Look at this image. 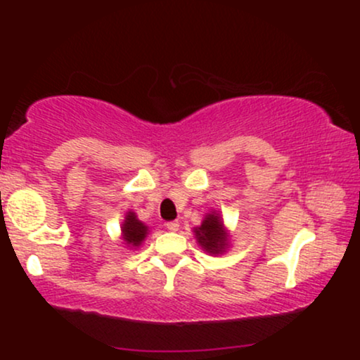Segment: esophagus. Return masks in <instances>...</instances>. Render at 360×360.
<instances>
[{"label": "esophagus", "instance_id": "34e87169", "mask_svg": "<svg viewBox=\"0 0 360 360\" xmlns=\"http://www.w3.org/2000/svg\"><path fill=\"white\" fill-rule=\"evenodd\" d=\"M167 230H171V232H177V230H179V221L177 220H174V221H167Z\"/></svg>", "mask_w": 360, "mask_h": 360}]
</instances>
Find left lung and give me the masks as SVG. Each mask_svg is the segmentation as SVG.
<instances>
[{
	"instance_id": "obj_1",
	"label": "left lung",
	"mask_w": 360,
	"mask_h": 360,
	"mask_svg": "<svg viewBox=\"0 0 360 360\" xmlns=\"http://www.w3.org/2000/svg\"><path fill=\"white\" fill-rule=\"evenodd\" d=\"M198 242L210 254H220L226 245V237L223 232V223L214 214H208L200 229L194 230Z\"/></svg>"
}]
</instances>
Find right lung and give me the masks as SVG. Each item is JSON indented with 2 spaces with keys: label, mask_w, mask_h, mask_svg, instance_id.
<instances>
[{
  "label": "right lung",
  "mask_w": 360,
  "mask_h": 360,
  "mask_svg": "<svg viewBox=\"0 0 360 360\" xmlns=\"http://www.w3.org/2000/svg\"><path fill=\"white\" fill-rule=\"evenodd\" d=\"M122 230H123V240L130 243V245H139L147 235V226L143 225L142 221H139L137 217H135V213L131 212L127 214Z\"/></svg>",
  "instance_id": "obj_1"
}]
</instances>
